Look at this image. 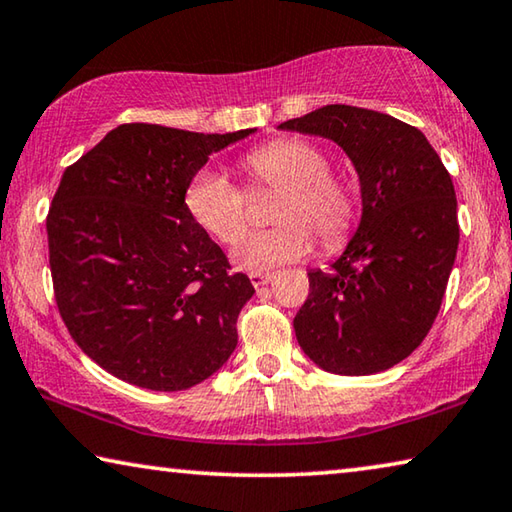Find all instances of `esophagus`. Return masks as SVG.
Segmentation results:
<instances>
[{
  "label": "esophagus",
  "mask_w": 512,
  "mask_h": 512,
  "mask_svg": "<svg viewBox=\"0 0 512 512\" xmlns=\"http://www.w3.org/2000/svg\"><path fill=\"white\" fill-rule=\"evenodd\" d=\"M273 280V275L271 273H250V282H253V287H264V285H269V282Z\"/></svg>",
  "instance_id": "34e87169"
}]
</instances>
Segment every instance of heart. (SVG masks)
<instances>
[{
	"label": "heart",
	"mask_w": 512,
	"mask_h": 512,
	"mask_svg": "<svg viewBox=\"0 0 512 512\" xmlns=\"http://www.w3.org/2000/svg\"><path fill=\"white\" fill-rule=\"evenodd\" d=\"M241 168L255 186H278L275 230L255 232L234 259L241 269L271 271L296 262L312 250V234L323 246H337L351 230L355 202L344 182L332 177L326 152L303 139H275L243 154ZM184 207L209 237L234 246L246 232L248 198L221 170L202 168L184 191Z\"/></svg>",
	"instance_id": "b5f03b06"
}]
</instances>
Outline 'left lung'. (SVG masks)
Masks as SVG:
<instances>
[{
  "label": "left lung",
  "mask_w": 512,
  "mask_h": 512,
  "mask_svg": "<svg viewBox=\"0 0 512 512\" xmlns=\"http://www.w3.org/2000/svg\"><path fill=\"white\" fill-rule=\"evenodd\" d=\"M278 129L323 136L360 177L362 218L330 271L314 269L294 330L307 358L339 376L385 371L415 351L440 312L458 253L451 175L417 127L328 104Z\"/></svg>",
  "instance_id": "left-lung-1"
}]
</instances>
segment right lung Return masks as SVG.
I'll return each instance as SVG.
<instances>
[{
  "instance_id": "right-lung-1",
  "label": "right lung",
  "mask_w": 512,
  "mask_h": 512,
  "mask_svg": "<svg viewBox=\"0 0 512 512\" xmlns=\"http://www.w3.org/2000/svg\"><path fill=\"white\" fill-rule=\"evenodd\" d=\"M253 132L127 123L63 173L47 214L54 298L77 346L111 376L180 392L237 348L255 287L193 223L184 191L209 154Z\"/></svg>"
}]
</instances>
